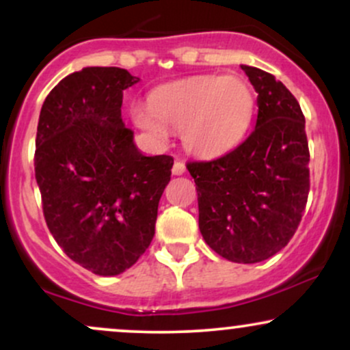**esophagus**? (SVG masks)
Instances as JSON below:
<instances>
[{"instance_id":"1","label":"esophagus","mask_w":350,"mask_h":350,"mask_svg":"<svg viewBox=\"0 0 350 350\" xmlns=\"http://www.w3.org/2000/svg\"><path fill=\"white\" fill-rule=\"evenodd\" d=\"M172 174L174 176H180V174H184V172H186V166H184V163L183 161H176L174 164H172Z\"/></svg>"}]
</instances>
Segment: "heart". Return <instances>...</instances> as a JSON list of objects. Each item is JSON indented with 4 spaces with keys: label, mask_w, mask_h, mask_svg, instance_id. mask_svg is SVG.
I'll use <instances>...</instances> for the list:
<instances>
[{
    "label": "heart",
    "mask_w": 350,
    "mask_h": 350,
    "mask_svg": "<svg viewBox=\"0 0 350 350\" xmlns=\"http://www.w3.org/2000/svg\"><path fill=\"white\" fill-rule=\"evenodd\" d=\"M255 98L239 77L202 75L159 87L150 105L133 103L130 116L154 142L166 143L170 128L183 131L186 150L200 158L232 150L250 126Z\"/></svg>",
    "instance_id": "obj_1"
}]
</instances>
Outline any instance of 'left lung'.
<instances>
[{"mask_svg": "<svg viewBox=\"0 0 350 350\" xmlns=\"http://www.w3.org/2000/svg\"><path fill=\"white\" fill-rule=\"evenodd\" d=\"M258 94L255 130L234 151L187 163L208 247L235 263H258L284 248L309 194L304 115L275 75L242 66Z\"/></svg>", "mask_w": 350, "mask_h": 350, "instance_id": "8db88e82", "label": "left lung"}]
</instances>
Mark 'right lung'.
Returning a JSON list of instances; mask_svg holds the SVG:
<instances>
[{"mask_svg": "<svg viewBox=\"0 0 350 350\" xmlns=\"http://www.w3.org/2000/svg\"><path fill=\"white\" fill-rule=\"evenodd\" d=\"M139 82L120 67H85L44 100L34 171L42 212L64 253L100 276L138 262L154 237L171 156H144L122 120L123 90Z\"/></svg>", "mask_w": 350, "mask_h": 350, "instance_id": "right-lung-1", "label": "right lung"}]
</instances>
